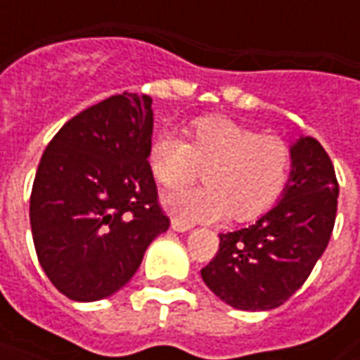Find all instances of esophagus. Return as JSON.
<instances>
[{"instance_id": "1", "label": "esophagus", "mask_w": 360, "mask_h": 360, "mask_svg": "<svg viewBox=\"0 0 360 360\" xmlns=\"http://www.w3.org/2000/svg\"><path fill=\"white\" fill-rule=\"evenodd\" d=\"M172 227L175 229V231H181V233H183V231H188V229L193 227V224H187V221H183V219L179 218H173Z\"/></svg>"}]
</instances>
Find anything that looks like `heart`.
Returning <instances> with one entry per match:
<instances>
[{
  "mask_svg": "<svg viewBox=\"0 0 360 360\" xmlns=\"http://www.w3.org/2000/svg\"><path fill=\"white\" fill-rule=\"evenodd\" d=\"M146 162L165 188L185 187L204 169L200 188L165 196V206L187 224L226 216L250 219L276 202L291 173L293 152L278 134H260L226 117L196 119L187 141L169 133L150 142Z\"/></svg>",
  "mask_w": 360,
  "mask_h": 360,
  "instance_id": "1",
  "label": "heart"
}]
</instances>
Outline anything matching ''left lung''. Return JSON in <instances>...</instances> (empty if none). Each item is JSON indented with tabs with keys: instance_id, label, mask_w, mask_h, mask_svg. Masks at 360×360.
Wrapping results in <instances>:
<instances>
[{
	"instance_id": "8db88e82",
	"label": "left lung",
	"mask_w": 360,
	"mask_h": 360,
	"mask_svg": "<svg viewBox=\"0 0 360 360\" xmlns=\"http://www.w3.org/2000/svg\"><path fill=\"white\" fill-rule=\"evenodd\" d=\"M285 195L257 224L219 233V249L200 270L221 301L241 310H270L307 281L330 243L340 185L322 144L304 136L291 146Z\"/></svg>"
}]
</instances>
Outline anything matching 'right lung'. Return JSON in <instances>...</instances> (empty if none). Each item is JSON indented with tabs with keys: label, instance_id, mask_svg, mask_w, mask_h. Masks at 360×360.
<instances>
[{
	"label": "right lung",
	"instance_id": "add662e5",
	"mask_svg": "<svg viewBox=\"0 0 360 360\" xmlns=\"http://www.w3.org/2000/svg\"><path fill=\"white\" fill-rule=\"evenodd\" d=\"M152 98L123 94L69 119L46 146L30 193L38 262L73 301L110 297L169 218L146 162Z\"/></svg>",
	"mask_w": 360,
	"mask_h": 360
}]
</instances>
